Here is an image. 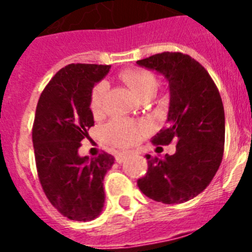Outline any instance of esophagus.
<instances>
[{
  "instance_id": "1",
  "label": "esophagus",
  "mask_w": 252,
  "mask_h": 252,
  "mask_svg": "<svg viewBox=\"0 0 252 252\" xmlns=\"http://www.w3.org/2000/svg\"><path fill=\"white\" fill-rule=\"evenodd\" d=\"M128 157V153H117L116 154V161L117 162H124V160Z\"/></svg>"
}]
</instances>
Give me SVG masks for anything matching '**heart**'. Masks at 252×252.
Returning a JSON list of instances; mask_svg holds the SVG:
<instances>
[{
	"mask_svg": "<svg viewBox=\"0 0 252 252\" xmlns=\"http://www.w3.org/2000/svg\"><path fill=\"white\" fill-rule=\"evenodd\" d=\"M120 79L133 92L137 98L153 97L158 90V81L155 75L146 69H127L120 74ZM106 83H98L94 86L91 93V110L94 115L101 112L104 94H106ZM142 126L132 121L124 119H115L102 128V135L108 142L113 145L128 146L139 140Z\"/></svg>",
	"mask_w": 252,
	"mask_h": 252,
	"instance_id": "heart-1",
	"label": "heart"
}]
</instances>
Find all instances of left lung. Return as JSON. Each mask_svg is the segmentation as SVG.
Returning <instances> with one entry per match:
<instances>
[{
	"mask_svg": "<svg viewBox=\"0 0 252 252\" xmlns=\"http://www.w3.org/2000/svg\"><path fill=\"white\" fill-rule=\"evenodd\" d=\"M136 63L164 75L169 83L168 125L151 142H177L175 154H166L164 159L146 155L148 173L137 180V186L154 201L183 203L203 192L221 165L224 149L221 95L206 69L183 53L165 51Z\"/></svg>",
	"mask_w": 252,
	"mask_h": 252,
	"instance_id": "8db88e82",
	"label": "left lung"
}]
</instances>
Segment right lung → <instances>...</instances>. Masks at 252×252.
<instances>
[{"instance_id": "right-lung-1", "label": "right lung", "mask_w": 252, "mask_h": 252, "mask_svg": "<svg viewBox=\"0 0 252 252\" xmlns=\"http://www.w3.org/2000/svg\"><path fill=\"white\" fill-rule=\"evenodd\" d=\"M111 65L69 64L51 78L36 106L32 144L37 175L50 203L73 221H92L104 206L103 179L115 162L107 153L79 157L94 125L91 93Z\"/></svg>"}]
</instances>
